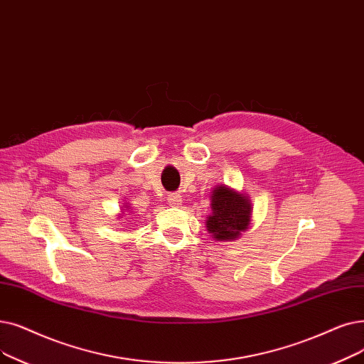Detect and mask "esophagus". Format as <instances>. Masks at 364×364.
Listing matches in <instances>:
<instances>
[{"mask_svg":"<svg viewBox=\"0 0 364 364\" xmlns=\"http://www.w3.org/2000/svg\"><path fill=\"white\" fill-rule=\"evenodd\" d=\"M166 200H168L171 207H180V205H181V196L178 193H169Z\"/></svg>","mask_w":364,"mask_h":364,"instance_id":"1","label":"esophagus"}]
</instances>
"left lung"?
<instances>
[{"label": "left lung", "mask_w": 364, "mask_h": 364, "mask_svg": "<svg viewBox=\"0 0 364 364\" xmlns=\"http://www.w3.org/2000/svg\"><path fill=\"white\" fill-rule=\"evenodd\" d=\"M211 210L205 223L215 241H233L248 229L251 203L244 193L221 184L213 191Z\"/></svg>", "instance_id": "obj_1"}]
</instances>
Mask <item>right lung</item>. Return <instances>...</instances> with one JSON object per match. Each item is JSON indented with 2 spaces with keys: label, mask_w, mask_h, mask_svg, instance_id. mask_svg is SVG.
Masks as SVG:
<instances>
[{
  "label": "right lung",
  "mask_w": 364,
  "mask_h": 364,
  "mask_svg": "<svg viewBox=\"0 0 364 364\" xmlns=\"http://www.w3.org/2000/svg\"><path fill=\"white\" fill-rule=\"evenodd\" d=\"M126 208H128V205H126Z\"/></svg>",
  "instance_id": "1"
}]
</instances>
